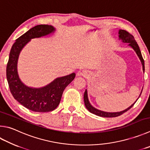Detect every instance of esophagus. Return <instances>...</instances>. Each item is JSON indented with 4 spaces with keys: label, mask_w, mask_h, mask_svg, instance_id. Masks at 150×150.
Returning <instances> with one entry per match:
<instances>
[{
    "label": "esophagus",
    "mask_w": 150,
    "mask_h": 150,
    "mask_svg": "<svg viewBox=\"0 0 150 150\" xmlns=\"http://www.w3.org/2000/svg\"><path fill=\"white\" fill-rule=\"evenodd\" d=\"M87 75V72L84 70H79L77 73V76L78 77H86Z\"/></svg>",
    "instance_id": "obj_1"
}]
</instances>
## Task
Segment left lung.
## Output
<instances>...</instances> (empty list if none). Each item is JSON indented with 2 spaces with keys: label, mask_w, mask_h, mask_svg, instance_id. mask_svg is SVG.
<instances>
[{
  "label": "left lung",
  "mask_w": 150,
  "mask_h": 150,
  "mask_svg": "<svg viewBox=\"0 0 150 150\" xmlns=\"http://www.w3.org/2000/svg\"><path fill=\"white\" fill-rule=\"evenodd\" d=\"M119 40H121V41L122 43H127L128 44V47H131L133 50H134L136 54H137V56L138 58H139L141 62L142 66V69H143V72L144 73V71H145V67H144V60L142 58V56L141 52L140 50V48L138 47V45L137 44V41H136L134 37L132 36V35H130L129 33H128L127 31H125V30H122V29H119ZM142 89L140 94L139 95V96L137 98V100L132 103L131 105H130L129 108H127L125 110L121 111H117V112H108V111H102L100 110H98V109L95 108L91 105V103H90L89 100H88V92H87V89L85 90V92L84 93V105H85L86 108L90 112L95 114L98 116L100 117H117L122 115V113H124L125 112H126L129 110H130L133 105H134L136 102L137 101L138 99L139 98V97L140 96V95L142 94Z\"/></svg>",
  "instance_id": "obj_1"
}]
</instances>
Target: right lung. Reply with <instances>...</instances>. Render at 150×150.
<instances>
[{
    "label": "right lung",
    "instance_id": "right-lung-1",
    "mask_svg": "<svg viewBox=\"0 0 150 150\" xmlns=\"http://www.w3.org/2000/svg\"><path fill=\"white\" fill-rule=\"evenodd\" d=\"M50 25H38L28 30L16 40L10 50L6 67V79L11 93L15 100L28 110L35 112H48L58 107L66 86L75 77L73 73L58 77L46 86L35 88L27 86L19 77L18 61L21 51L33 39L44 37L55 33Z\"/></svg>",
    "mask_w": 150,
    "mask_h": 150
}]
</instances>
